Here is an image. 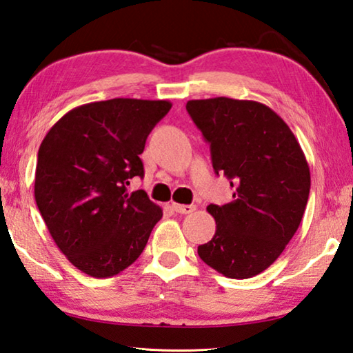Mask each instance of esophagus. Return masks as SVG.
Instances as JSON below:
<instances>
[{
	"label": "esophagus",
	"mask_w": 353,
	"mask_h": 353,
	"mask_svg": "<svg viewBox=\"0 0 353 353\" xmlns=\"http://www.w3.org/2000/svg\"><path fill=\"white\" fill-rule=\"evenodd\" d=\"M171 207H172V210H174L176 213H179V214H190V213H193V211L196 210V205H181V203H172Z\"/></svg>",
	"instance_id": "1"
}]
</instances>
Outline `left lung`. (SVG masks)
<instances>
[{
    "label": "left lung",
    "instance_id": "obj_1",
    "mask_svg": "<svg viewBox=\"0 0 353 353\" xmlns=\"http://www.w3.org/2000/svg\"><path fill=\"white\" fill-rule=\"evenodd\" d=\"M187 111L210 143L216 174L233 188L232 202L207 207L216 233L197 253L223 276H256L296 233L310 191L309 163L285 121L259 101L190 100Z\"/></svg>",
    "mask_w": 353,
    "mask_h": 353
}]
</instances>
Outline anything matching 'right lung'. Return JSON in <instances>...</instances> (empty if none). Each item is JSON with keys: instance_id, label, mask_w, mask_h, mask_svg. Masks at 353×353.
Masks as SVG:
<instances>
[{"instance_id": "add662e5", "label": "right lung", "mask_w": 353, "mask_h": 353, "mask_svg": "<svg viewBox=\"0 0 353 353\" xmlns=\"http://www.w3.org/2000/svg\"><path fill=\"white\" fill-rule=\"evenodd\" d=\"M168 100L111 99L77 106L38 150L35 201L60 252L92 278H111L142 254L162 208L143 190L140 154Z\"/></svg>"}]
</instances>
